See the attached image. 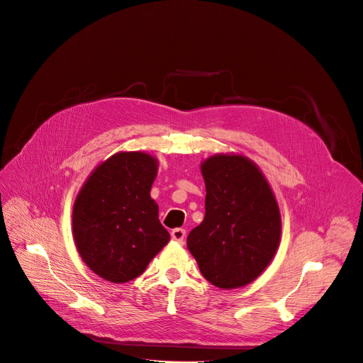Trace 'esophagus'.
Returning <instances> with one entry per match:
<instances>
[{
	"label": "esophagus",
	"mask_w": 363,
	"mask_h": 363,
	"mask_svg": "<svg viewBox=\"0 0 363 363\" xmlns=\"http://www.w3.org/2000/svg\"><path fill=\"white\" fill-rule=\"evenodd\" d=\"M171 236H172V239L175 240V242L182 244V242H184V239H185V236H186V232H185V229L178 228V229H174V230L171 232Z\"/></svg>",
	"instance_id": "34e87169"
}]
</instances>
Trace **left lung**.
I'll list each match as a JSON object with an SVG mask.
<instances>
[{
	"label": "left lung",
	"instance_id": "1",
	"mask_svg": "<svg viewBox=\"0 0 363 363\" xmlns=\"http://www.w3.org/2000/svg\"><path fill=\"white\" fill-rule=\"evenodd\" d=\"M206 216L186 239L201 274L220 289L255 280L280 242V211L259 169L247 157L216 155L201 164Z\"/></svg>",
	"mask_w": 363,
	"mask_h": 363
}]
</instances>
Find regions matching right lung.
<instances>
[{"label": "right lung", "mask_w": 363, "mask_h": 363, "mask_svg": "<svg viewBox=\"0 0 363 363\" xmlns=\"http://www.w3.org/2000/svg\"><path fill=\"white\" fill-rule=\"evenodd\" d=\"M156 172L150 155L116 153L94 169L76 199V247L87 267L108 281L138 277L171 238L150 197Z\"/></svg>", "instance_id": "obj_1"}]
</instances>
